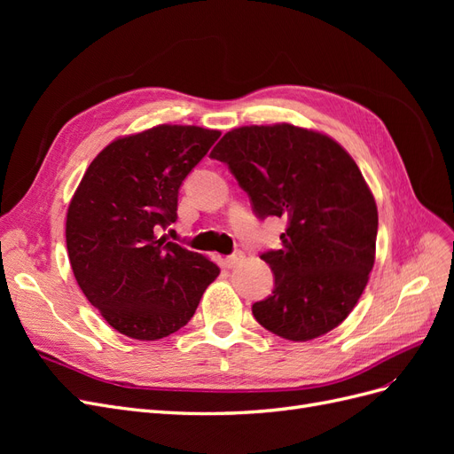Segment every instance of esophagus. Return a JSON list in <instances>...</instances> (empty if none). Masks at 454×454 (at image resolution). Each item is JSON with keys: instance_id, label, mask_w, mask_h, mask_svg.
Returning <instances> with one entry per match:
<instances>
[{"instance_id": "esophagus-1", "label": "esophagus", "mask_w": 454, "mask_h": 454, "mask_svg": "<svg viewBox=\"0 0 454 454\" xmlns=\"http://www.w3.org/2000/svg\"><path fill=\"white\" fill-rule=\"evenodd\" d=\"M242 259H244V254H242V252H235V254H231V255H227V257H225V267H229V269L237 267Z\"/></svg>"}]
</instances>
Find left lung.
I'll return each instance as SVG.
<instances>
[{
	"mask_svg": "<svg viewBox=\"0 0 454 454\" xmlns=\"http://www.w3.org/2000/svg\"><path fill=\"white\" fill-rule=\"evenodd\" d=\"M210 157L227 164L259 219L287 222L280 250L261 254L274 287L252 305L255 320L297 342L332 332L375 263L379 214L358 164L329 136L287 122L231 130Z\"/></svg>",
	"mask_w": 454,
	"mask_h": 454,
	"instance_id": "8db88e82",
	"label": "left lung"
}]
</instances>
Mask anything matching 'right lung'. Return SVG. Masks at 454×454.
Returning a JSON list of instances; mask_svg holds the SVG:
<instances>
[{"instance_id": "obj_1", "label": "right lung", "mask_w": 454, "mask_h": 454, "mask_svg": "<svg viewBox=\"0 0 454 454\" xmlns=\"http://www.w3.org/2000/svg\"><path fill=\"white\" fill-rule=\"evenodd\" d=\"M219 130L159 125L104 147L66 217L74 277L104 320L130 339L157 340L184 327L219 269L157 237L177 219V193Z\"/></svg>"}]
</instances>
